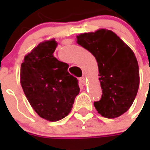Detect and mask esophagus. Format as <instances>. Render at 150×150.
<instances>
[{
    "mask_svg": "<svg viewBox=\"0 0 150 150\" xmlns=\"http://www.w3.org/2000/svg\"><path fill=\"white\" fill-rule=\"evenodd\" d=\"M79 82H80V83H82V84L85 85V83H86V78L81 77L79 79Z\"/></svg>",
    "mask_w": 150,
    "mask_h": 150,
    "instance_id": "34e87169",
    "label": "esophagus"
}]
</instances>
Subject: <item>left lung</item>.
I'll return each instance as SVG.
<instances>
[{
	"instance_id": "left-lung-1",
	"label": "left lung",
	"mask_w": 150,
	"mask_h": 150,
	"mask_svg": "<svg viewBox=\"0 0 150 150\" xmlns=\"http://www.w3.org/2000/svg\"><path fill=\"white\" fill-rule=\"evenodd\" d=\"M77 43L98 62L102 95L94 102L97 111L108 119L122 115L133 104L140 83L133 51L115 33L106 29L79 34Z\"/></svg>"
}]
</instances>
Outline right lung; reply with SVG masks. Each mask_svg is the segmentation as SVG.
Instances as JSON below:
<instances>
[{"mask_svg":"<svg viewBox=\"0 0 150 150\" xmlns=\"http://www.w3.org/2000/svg\"><path fill=\"white\" fill-rule=\"evenodd\" d=\"M57 45L55 39L40 43L21 65V85L28 100L40 117L51 122L68 115L79 92L68 64L53 55Z\"/></svg>","mask_w":150,"mask_h":150,"instance_id":"right-lung-1","label":"right lung"}]
</instances>
